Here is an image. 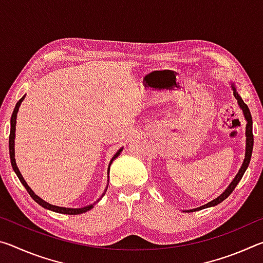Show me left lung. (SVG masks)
Wrapping results in <instances>:
<instances>
[{
  "label": "left lung",
  "mask_w": 263,
  "mask_h": 263,
  "mask_svg": "<svg viewBox=\"0 0 263 263\" xmlns=\"http://www.w3.org/2000/svg\"><path fill=\"white\" fill-rule=\"evenodd\" d=\"M233 88V95L235 99L238 100V103L240 105V108L242 109L243 111V115H245V118H246L247 121V125H246V155H245V160H243V163L241 168H240L239 173L237 174V176L234 177V180L232 181V183H231L228 189H226L224 193H222L219 197H217L216 199H213V201H211L210 203L205 204V205L203 206H199L197 209H194V210H190V211H197V210H202V209H205V208H209V206H213V205H217V204L221 203L224 199H226L229 197V196L232 194V191L234 190L235 186H237V184L239 183V181L241 180V177L243 176L245 172H246V169L248 167L249 164V161H251V158H252V152H253V144H254V138H253V121H252V115H251V111H249L247 104L245 103V102L242 101L241 97L239 96V94L237 92V90H235L234 86H232Z\"/></svg>",
  "instance_id": "8db88e82"
}]
</instances>
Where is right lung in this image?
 Wrapping results in <instances>:
<instances>
[{"label": "right lung", "instance_id": "1", "mask_svg": "<svg viewBox=\"0 0 263 263\" xmlns=\"http://www.w3.org/2000/svg\"><path fill=\"white\" fill-rule=\"evenodd\" d=\"M24 97H25V96L22 97V99H21L18 102H17V104H16L15 109H14V112H12V115H11V119H10V125H11V126H10V136H9V154H10L11 166H12V168H14V171H15V173H16V175L18 176V179H20V181L22 182V184H23V185L25 186V189L28 190V193H29V195L31 196V197H32V198L34 199V201L37 202V203L39 204V205H42L43 208L48 209V210L54 211V212L66 213V215H80V213H84V212L89 211V210H90V209L92 208V204H91V205L84 206V208H81V209H69V208H61V206L52 205V204L47 203V202H45V201H43V199H42L41 197H38V196L35 195L32 190H31V188H30V186L28 185V183H26L25 180L23 179V176H22L21 172H20V169L17 168V166H16V161H15V147H14V145H15L16 117H17V112H18V108H20V105H21V103H22V101L24 100ZM122 149H123V148L119 149L118 152L114 155V158L111 159V161H110V164L112 163L114 160H115L116 158H117L119 154H121ZM110 164H109V167H110Z\"/></svg>", "mask_w": 263, "mask_h": 263}]
</instances>
